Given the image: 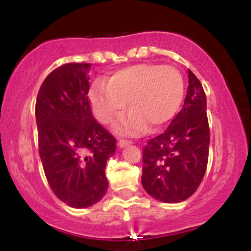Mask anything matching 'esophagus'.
I'll list each match as a JSON object with an SVG mask.
<instances>
[{
	"label": "esophagus",
	"mask_w": 251,
	"mask_h": 251,
	"mask_svg": "<svg viewBox=\"0 0 251 251\" xmlns=\"http://www.w3.org/2000/svg\"><path fill=\"white\" fill-rule=\"evenodd\" d=\"M129 144H132V140L119 139V142H118V145H119V148H125V146L129 145Z\"/></svg>",
	"instance_id": "obj_1"
}]
</instances>
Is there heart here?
<instances>
[{
    "label": "heart",
    "instance_id": "heart-1",
    "mask_svg": "<svg viewBox=\"0 0 251 251\" xmlns=\"http://www.w3.org/2000/svg\"><path fill=\"white\" fill-rule=\"evenodd\" d=\"M184 91V79L177 68L137 63L114 72L107 83H94L88 98L94 114L102 124L113 122L127 102L131 112L116 123V131L137 134L148 125L157 129L169 123L183 102Z\"/></svg>",
    "mask_w": 251,
    "mask_h": 251
}]
</instances>
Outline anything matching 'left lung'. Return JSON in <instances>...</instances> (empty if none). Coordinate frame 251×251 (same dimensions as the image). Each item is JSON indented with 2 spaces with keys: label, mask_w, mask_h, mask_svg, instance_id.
<instances>
[{
  "label": "left lung",
  "mask_w": 251,
  "mask_h": 251,
  "mask_svg": "<svg viewBox=\"0 0 251 251\" xmlns=\"http://www.w3.org/2000/svg\"><path fill=\"white\" fill-rule=\"evenodd\" d=\"M209 144L205 92L189 70L183 108L166 131L150 139L143 149L142 184L146 192L165 203L188 200L205 175Z\"/></svg>",
  "instance_id": "obj_1"
}]
</instances>
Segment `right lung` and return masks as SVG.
I'll return each mask as SVG.
<instances>
[{"mask_svg":"<svg viewBox=\"0 0 251 251\" xmlns=\"http://www.w3.org/2000/svg\"><path fill=\"white\" fill-rule=\"evenodd\" d=\"M91 63H65L42 82L35 105L39 153L54 195L87 208L106 194V162L117 140L94 119L88 99Z\"/></svg>","mask_w":251,"mask_h":251,"instance_id":"1","label":"right lung"}]
</instances>
